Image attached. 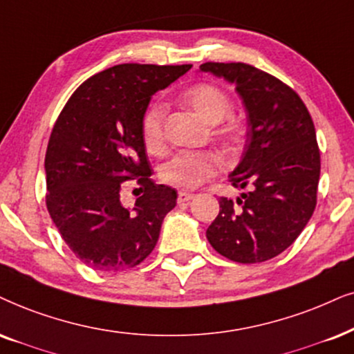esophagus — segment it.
Returning <instances> with one entry per match:
<instances>
[{"label": "esophagus", "instance_id": "1", "mask_svg": "<svg viewBox=\"0 0 354 354\" xmlns=\"http://www.w3.org/2000/svg\"><path fill=\"white\" fill-rule=\"evenodd\" d=\"M192 198H194V194H191V192H185V191H180V192H178V204L187 203V201H191Z\"/></svg>", "mask_w": 354, "mask_h": 354}]
</instances>
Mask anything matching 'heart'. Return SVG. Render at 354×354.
Instances as JSON below:
<instances>
[{
	"instance_id": "obj_1",
	"label": "heart",
	"mask_w": 354,
	"mask_h": 354,
	"mask_svg": "<svg viewBox=\"0 0 354 354\" xmlns=\"http://www.w3.org/2000/svg\"><path fill=\"white\" fill-rule=\"evenodd\" d=\"M183 100L210 125L223 122L216 129V133L225 144H239L241 138L239 125L230 120L223 122L232 114V102L221 88L205 83L194 84L186 89ZM165 114H167V104L163 101H153L142 115V140L150 151L160 150L163 145ZM218 169H221V160L210 151H178L162 163L160 178L169 186L189 191L216 176Z\"/></svg>"
}]
</instances>
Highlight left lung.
Returning <instances> with one entry per match:
<instances>
[{
  "instance_id": "1",
  "label": "left lung",
  "mask_w": 354,
  "mask_h": 354,
  "mask_svg": "<svg viewBox=\"0 0 354 354\" xmlns=\"http://www.w3.org/2000/svg\"><path fill=\"white\" fill-rule=\"evenodd\" d=\"M235 84L248 132L232 186L245 189L221 210L205 236L217 253L236 263H261L283 253L301 235L317 204L320 151L306 104L281 80L247 64L199 66Z\"/></svg>"
}]
</instances>
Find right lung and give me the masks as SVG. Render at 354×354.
<instances>
[{
  "label": "right lung",
  "mask_w": 354,
  "mask_h": 354,
  "mask_svg": "<svg viewBox=\"0 0 354 354\" xmlns=\"http://www.w3.org/2000/svg\"><path fill=\"white\" fill-rule=\"evenodd\" d=\"M191 65L111 66L88 78L58 115L46 153V203L71 252L97 271L140 265L155 248L176 191L151 180L142 115L151 96ZM145 194L132 209L120 203L123 183Z\"/></svg>",
  "instance_id": "right-lung-1"
}]
</instances>
